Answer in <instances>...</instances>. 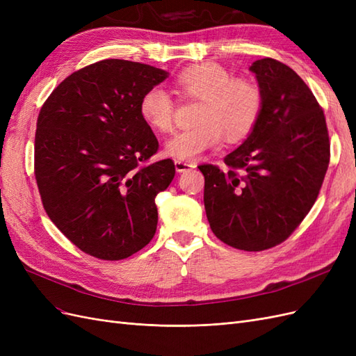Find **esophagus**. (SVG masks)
I'll return each mask as SVG.
<instances>
[{
	"mask_svg": "<svg viewBox=\"0 0 356 356\" xmlns=\"http://www.w3.org/2000/svg\"><path fill=\"white\" fill-rule=\"evenodd\" d=\"M196 163H193V161H184V160H175V169L177 172H186L190 169H195Z\"/></svg>",
	"mask_w": 356,
	"mask_h": 356,
	"instance_id": "obj_1",
	"label": "esophagus"
}]
</instances>
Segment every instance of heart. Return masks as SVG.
Segmentation results:
<instances>
[{"label":"heart","mask_w":356,"mask_h":356,"mask_svg":"<svg viewBox=\"0 0 356 356\" xmlns=\"http://www.w3.org/2000/svg\"><path fill=\"white\" fill-rule=\"evenodd\" d=\"M182 98L203 99L199 126L170 138L166 154L177 160H196L218 148L225 138L239 143L250 135L263 111L260 86L250 79H233L229 70L215 62H200L182 70L175 79ZM177 102L161 88H149L139 101L143 120L160 134L174 131Z\"/></svg>","instance_id":"obj_1"}]
</instances>
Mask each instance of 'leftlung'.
<instances>
[{
	"label": "left lung",
	"mask_w": 356,
	"mask_h": 356,
	"mask_svg": "<svg viewBox=\"0 0 356 356\" xmlns=\"http://www.w3.org/2000/svg\"><path fill=\"white\" fill-rule=\"evenodd\" d=\"M263 111L227 170L200 165L204 211L213 234L243 251L286 241L318 199L330 163V138L316 98L285 63L255 60Z\"/></svg>",
	"instance_id": "left-lung-1"
}]
</instances>
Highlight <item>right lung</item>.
Wrapping results in <instances>:
<instances>
[{
  "label": "right lung",
  "instance_id": "add662e5",
  "mask_svg": "<svg viewBox=\"0 0 356 356\" xmlns=\"http://www.w3.org/2000/svg\"><path fill=\"white\" fill-rule=\"evenodd\" d=\"M166 77L145 63L99 60L68 75L40 110L34 174L42 207L79 250L99 260L131 257L156 233L154 199L175 165L148 163L159 141L139 101Z\"/></svg>",
  "mask_w": 356,
  "mask_h": 356
}]
</instances>
